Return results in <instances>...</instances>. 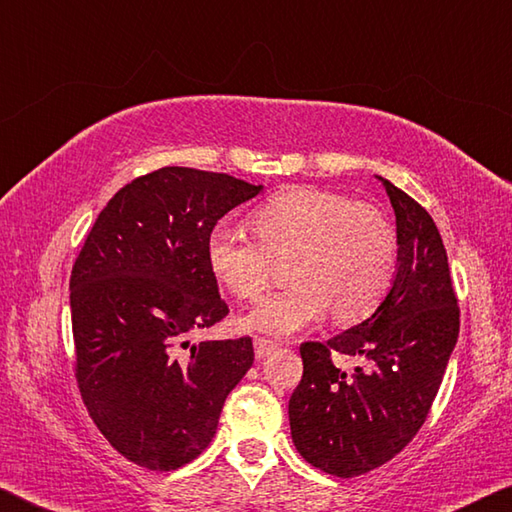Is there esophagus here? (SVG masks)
Listing matches in <instances>:
<instances>
[{"instance_id":"1","label":"esophagus","mask_w":512,"mask_h":512,"mask_svg":"<svg viewBox=\"0 0 512 512\" xmlns=\"http://www.w3.org/2000/svg\"><path fill=\"white\" fill-rule=\"evenodd\" d=\"M275 348H277V343L271 339H262V336H257L255 339V357L257 359L268 357V354H271Z\"/></svg>"}]
</instances>
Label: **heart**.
<instances>
[{
    "label": "heart",
    "instance_id": "1",
    "mask_svg": "<svg viewBox=\"0 0 512 512\" xmlns=\"http://www.w3.org/2000/svg\"><path fill=\"white\" fill-rule=\"evenodd\" d=\"M255 237L216 223L205 241L210 273L237 300H257L271 287L275 262H289L291 289L266 298L246 327L287 336L323 320L339 325L370 318L393 289L400 244L377 207L318 187H291L255 207Z\"/></svg>",
    "mask_w": 512,
    "mask_h": 512
}]
</instances>
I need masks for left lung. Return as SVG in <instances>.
<instances>
[{
  "mask_svg": "<svg viewBox=\"0 0 512 512\" xmlns=\"http://www.w3.org/2000/svg\"><path fill=\"white\" fill-rule=\"evenodd\" d=\"M395 210L400 262L393 289L363 323L327 343H302V379L289 400L293 445L318 470L352 479L411 443L443 381L458 339V305L436 223L381 178ZM334 351L361 356L352 376Z\"/></svg>",
  "mask_w": 512,
  "mask_h": 512,
  "instance_id": "obj_1",
  "label": "left lung"
}]
</instances>
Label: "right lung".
<instances>
[{
	"label": "right lung",
	"mask_w": 512,
	"mask_h": 512,
	"mask_svg": "<svg viewBox=\"0 0 512 512\" xmlns=\"http://www.w3.org/2000/svg\"><path fill=\"white\" fill-rule=\"evenodd\" d=\"M262 185L162 167L121 187L69 277L76 381L94 424L128 461L169 472L212 443L253 341L192 334L228 316L205 259L221 216Z\"/></svg>",
	"instance_id": "add662e5"
}]
</instances>
